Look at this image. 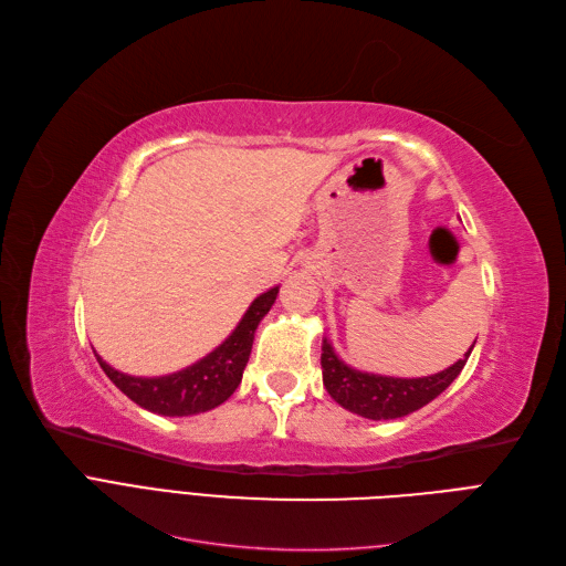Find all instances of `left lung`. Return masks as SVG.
<instances>
[{"label":"left lung","mask_w":566,"mask_h":566,"mask_svg":"<svg viewBox=\"0 0 566 566\" xmlns=\"http://www.w3.org/2000/svg\"><path fill=\"white\" fill-rule=\"evenodd\" d=\"M475 348V343H472ZM465 353L463 359L451 364L449 369L423 376V378H395L357 371L348 367L332 348L329 340H322V380L324 388L336 402L357 416L371 418V421H390V418H402L411 411L426 407L437 395H442L453 378L465 367L472 353Z\"/></svg>","instance_id":"1"}]
</instances>
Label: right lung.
Instances as JSON below:
<instances>
[{"mask_svg": "<svg viewBox=\"0 0 566 566\" xmlns=\"http://www.w3.org/2000/svg\"><path fill=\"white\" fill-rule=\"evenodd\" d=\"M275 289H268L256 301L249 305L234 332L218 345L213 353L195 361L192 367L180 369L169 376L140 378L113 369L98 355L101 369L115 386L136 402L138 407L161 416H192L223 405L226 399L242 382V374L251 355L253 334H256L261 319L270 313L272 303L277 298Z\"/></svg>", "mask_w": 566, "mask_h": 566, "instance_id": "obj_1", "label": "right lung"}]
</instances>
